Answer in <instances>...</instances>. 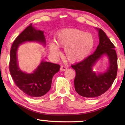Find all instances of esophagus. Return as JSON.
<instances>
[{
	"label": "esophagus",
	"mask_w": 125,
	"mask_h": 125,
	"mask_svg": "<svg viewBox=\"0 0 125 125\" xmlns=\"http://www.w3.org/2000/svg\"><path fill=\"white\" fill-rule=\"evenodd\" d=\"M66 69H67V68L65 67V66H61V67H60V71L61 72L66 71Z\"/></svg>",
	"instance_id": "34e87169"
}]
</instances>
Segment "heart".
Instances as JSON below:
<instances>
[{
    "instance_id": "heart-1",
    "label": "heart",
    "mask_w": 125,
    "mask_h": 125,
    "mask_svg": "<svg viewBox=\"0 0 125 125\" xmlns=\"http://www.w3.org/2000/svg\"><path fill=\"white\" fill-rule=\"evenodd\" d=\"M56 42L59 47L65 48L66 59L70 62H76L83 60L89 56L94 45V39L92 34L83 31L65 29L58 33ZM57 45L54 43L49 44L51 53L55 57L61 54Z\"/></svg>"
}]
</instances>
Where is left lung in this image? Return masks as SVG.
Returning <instances> with one entry per match:
<instances>
[{
    "instance_id": "8db88e82",
    "label": "left lung",
    "mask_w": 125,
    "mask_h": 125,
    "mask_svg": "<svg viewBox=\"0 0 125 125\" xmlns=\"http://www.w3.org/2000/svg\"><path fill=\"white\" fill-rule=\"evenodd\" d=\"M100 43L93 54L83 61L71 65L76 71L74 88L77 93L86 98H95L105 93L117 74V55L112 43L101 29H98ZM103 55L108 56L109 65L105 73L96 74L93 67Z\"/></svg>"
}]
</instances>
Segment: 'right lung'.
Wrapping results in <instances>:
<instances>
[{
	"mask_svg": "<svg viewBox=\"0 0 125 125\" xmlns=\"http://www.w3.org/2000/svg\"><path fill=\"white\" fill-rule=\"evenodd\" d=\"M26 42H37L45 44L44 32L36 30L31 24L16 37L10 51V74L16 86L25 94L32 97H42L50 90L53 77L59 71L60 66L42 61L32 73L22 72L18 64L17 50L20 44Z\"/></svg>",
	"mask_w": 125,
	"mask_h": 125,
	"instance_id": "add662e5",
	"label": "right lung"
}]
</instances>
